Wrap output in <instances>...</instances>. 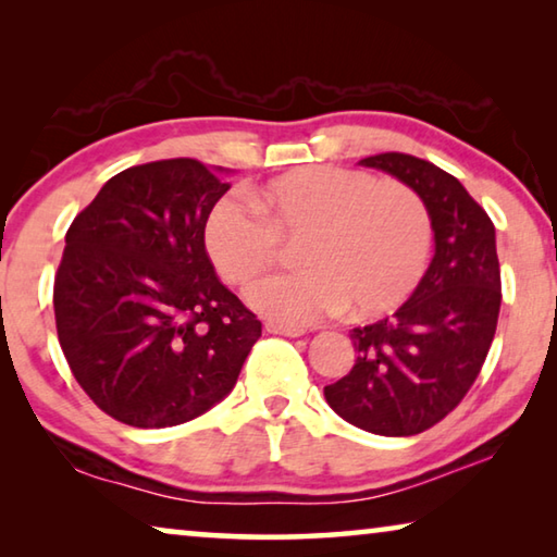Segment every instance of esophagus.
<instances>
[{
  "label": "esophagus",
  "mask_w": 557,
  "mask_h": 557,
  "mask_svg": "<svg viewBox=\"0 0 557 557\" xmlns=\"http://www.w3.org/2000/svg\"><path fill=\"white\" fill-rule=\"evenodd\" d=\"M265 329H268V334H280V336H289V338H297V336H305L307 334V329L289 326V324H277V322H268Z\"/></svg>",
  "instance_id": "obj_1"
}]
</instances>
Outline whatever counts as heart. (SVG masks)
Listing matches in <instances>:
<instances>
[{
  "mask_svg": "<svg viewBox=\"0 0 557 557\" xmlns=\"http://www.w3.org/2000/svg\"><path fill=\"white\" fill-rule=\"evenodd\" d=\"M206 250L233 285L275 265L280 240L301 238L292 275L258 282L252 309L272 322L307 326L346 312H391L428 268L432 221L418 191L342 166H307L272 178L245 199L231 194L206 221Z\"/></svg>",
  "mask_w": 557,
  "mask_h": 557,
  "instance_id": "obj_1",
  "label": "heart"
}]
</instances>
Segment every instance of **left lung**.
Masks as SVG:
<instances>
[{"label":"left lung","mask_w":557,"mask_h":557,"mask_svg":"<svg viewBox=\"0 0 557 557\" xmlns=\"http://www.w3.org/2000/svg\"><path fill=\"white\" fill-rule=\"evenodd\" d=\"M358 164L418 191L435 256L398 312L354 329V369L326 385L324 398L338 418L373 435H420L457 408L494 342L502 307L496 231L467 188L425 159L385 152Z\"/></svg>","instance_id":"8db88e82"}]
</instances>
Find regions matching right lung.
I'll use <instances>...</instances> for the list:
<instances>
[{"label":"right lung","mask_w":557,"mask_h":557,"mask_svg":"<svg viewBox=\"0 0 557 557\" xmlns=\"http://www.w3.org/2000/svg\"><path fill=\"white\" fill-rule=\"evenodd\" d=\"M223 166L162 159L102 184L65 233L59 342L90 400L132 428H174L233 391L262 324L215 277L206 221Z\"/></svg>","instance_id":"right-lung-1"}]
</instances>
